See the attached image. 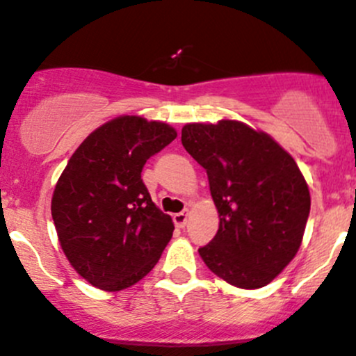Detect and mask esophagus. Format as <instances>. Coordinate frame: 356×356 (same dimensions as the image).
Segmentation results:
<instances>
[{
    "mask_svg": "<svg viewBox=\"0 0 356 356\" xmlns=\"http://www.w3.org/2000/svg\"><path fill=\"white\" fill-rule=\"evenodd\" d=\"M188 218H189L188 211L175 213V215H174V223H175V227H179V228H184L186 225H188Z\"/></svg>",
    "mask_w": 356,
    "mask_h": 356,
    "instance_id": "1",
    "label": "esophagus"
}]
</instances>
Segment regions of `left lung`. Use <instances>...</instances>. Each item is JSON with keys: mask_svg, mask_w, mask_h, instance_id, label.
<instances>
[{"mask_svg": "<svg viewBox=\"0 0 356 356\" xmlns=\"http://www.w3.org/2000/svg\"><path fill=\"white\" fill-rule=\"evenodd\" d=\"M182 147L207 170L220 215L204 264L230 285L266 286L302 244L310 211L307 182L290 153L238 121L186 124Z\"/></svg>", "mask_w": 356, "mask_h": 356, "instance_id": "obj_1", "label": "left lung"}]
</instances>
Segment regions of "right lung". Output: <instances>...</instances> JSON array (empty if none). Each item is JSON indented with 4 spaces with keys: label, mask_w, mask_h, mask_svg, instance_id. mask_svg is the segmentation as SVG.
I'll list each match as a JSON object with an SVG mask.
<instances>
[{
    "label": "right lung",
    "mask_w": 356,
    "mask_h": 356,
    "mask_svg": "<svg viewBox=\"0 0 356 356\" xmlns=\"http://www.w3.org/2000/svg\"><path fill=\"white\" fill-rule=\"evenodd\" d=\"M175 136L165 122L121 115L88 134L68 160L51 213L63 252L93 286L124 290L159 263L174 223L152 201L141 170Z\"/></svg>",
    "instance_id": "right-lung-1"
}]
</instances>
